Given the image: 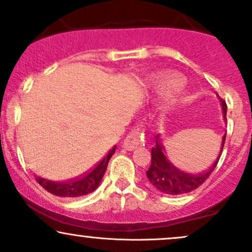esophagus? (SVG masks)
I'll use <instances>...</instances> for the list:
<instances>
[{
    "mask_svg": "<svg viewBox=\"0 0 252 252\" xmlns=\"http://www.w3.org/2000/svg\"><path fill=\"white\" fill-rule=\"evenodd\" d=\"M144 141V134L140 129H134L126 135L123 146L126 150H134Z\"/></svg>",
    "mask_w": 252,
    "mask_h": 252,
    "instance_id": "1",
    "label": "esophagus"
}]
</instances>
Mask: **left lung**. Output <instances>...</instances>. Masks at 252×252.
<instances>
[{
    "instance_id": "left-lung-1",
    "label": "left lung",
    "mask_w": 252,
    "mask_h": 252,
    "mask_svg": "<svg viewBox=\"0 0 252 252\" xmlns=\"http://www.w3.org/2000/svg\"><path fill=\"white\" fill-rule=\"evenodd\" d=\"M222 105V112H224V118L226 120V103L220 99ZM225 138L226 135L222 136L220 152H219L218 158L213 162L209 169L205 170L204 173L199 174H189L186 172H182L173 164L168 160L164 149L162 140L160 136H155V146L152 148V163H150L149 169L147 170V178L149 179L150 184L158 189L160 192L166 193L169 195H180L185 193H189L192 190L198 189L200 185L204 184L212 174V172L218 164L219 158H220L222 148L225 144Z\"/></svg>"
}]
</instances>
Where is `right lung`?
I'll use <instances>...</instances> for the list:
<instances>
[{
  "instance_id": "1",
  "label": "right lung",
  "mask_w": 252,
  "mask_h": 252,
  "mask_svg": "<svg viewBox=\"0 0 252 252\" xmlns=\"http://www.w3.org/2000/svg\"><path fill=\"white\" fill-rule=\"evenodd\" d=\"M116 146L112 149H110L106 155L104 156L102 160L98 162L92 169H90L88 173H85L80 178L73 179L70 181H63L56 182L46 180L42 178H35L36 182H39L40 186L52 194L57 196H68V198H74V196H82L86 195L89 193L94 192V189L99 186L100 181H102L104 173H105L106 167H108L109 160L112 155H114Z\"/></svg>"
}]
</instances>
